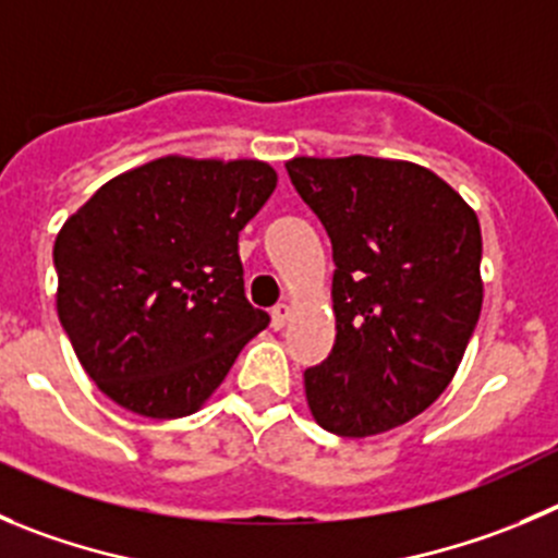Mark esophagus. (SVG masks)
I'll use <instances>...</instances> for the list:
<instances>
[{
    "instance_id": "obj_1",
    "label": "esophagus",
    "mask_w": 558,
    "mask_h": 558,
    "mask_svg": "<svg viewBox=\"0 0 558 558\" xmlns=\"http://www.w3.org/2000/svg\"><path fill=\"white\" fill-rule=\"evenodd\" d=\"M288 320H290V306L288 304H276L274 310H270V326H274L276 331L288 326Z\"/></svg>"
}]
</instances>
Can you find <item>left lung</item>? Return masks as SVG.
<instances>
[{
	"instance_id": "left-lung-1",
	"label": "left lung",
	"mask_w": 558,
	"mask_h": 558,
	"mask_svg": "<svg viewBox=\"0 0 558 558\" xmlns=\"http://www.w3.org/2000/svg\"><path fill=\"white\" fill-rule=\"evenodd\" d=\"M288 174L337 265V339L304 373L312 416L342 438L400 427L444 395L480 320V219L411 161L301 156Z\"/></svg>"
}]
</instances>
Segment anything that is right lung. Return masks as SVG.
<instances>
[{"instance_id": "add662e5", "label": "right lung", "mask_w": 558, "mask_h": 558, "mask_svg": "<svg viewBox=\"0 0 558 558\" xmlns=\"http://www.w3.org/2000/svg\"><path fill=\"white\" fill-rule=\"evenodd\" d=\"M276 189L265 161L167 156L117 174L54 241L57 312L84 373L147 418L199 411L270 323L238 232Z\"/></svg>"}]
</instances>
